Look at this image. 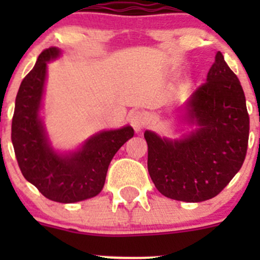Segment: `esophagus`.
<instances>
[{
  "mask_svg": "<svg viewBox=\"0 0 260 260\" xmlns=\"http://www.w3.org/2000/svg\"><path fill=\"white\" fill-rule=\"evenodd\" d=\"M129 123H131V125L133 127V129L138 133V132H141L143 128H145L147 119H146L145 115L141 113V112H136V113H133L129 117Z\"/></svg>",
  "mask_w": 260,
  "mask_h": 260,
  "instance_id": "34e87169",
  "label": "esophagus"
}]
</instances>
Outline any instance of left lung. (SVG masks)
I'll return each instance as SVG.
<instances>
[{
	"mask_svg": "<svg viewBox=\"0 0 260 260\" xmlns=\"http://www.w3.org/2000/svg\"><path fill=\"white\" fill-rule=\"evenodd\" d=\"M193 129L179 140L146 131L149 176L164 196L185 203L215 198L238 174L245 159L249 114L240 81L220 51L183 107Z\"/></svg>",
	"mask_w": 260,
	"mask_h": 260,
	"instance_id": "8db88e82",
	"label": "left lung"
}]
</instances>
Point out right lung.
<instances>
[{"mask_svg": "<svg viewBox=\"0 0 260 260\" xmlns=\"http://www.w3.org/2000/svg\"><path fill=\"white\" fill-rule=\"evenodd\" d=\"M60 54L57 48L44 50L34 69L23 78L15 103L11 140L23 177L49 200L73 204L101 192L112 158L135 131L131 125L102 131L69 153L52 148L40 111L48 62Z\"/></svg>", "mask_w": 260, "mask_h": 260, "instance_id": "right-lung-1", "label": "right lung"}]
</instances>
